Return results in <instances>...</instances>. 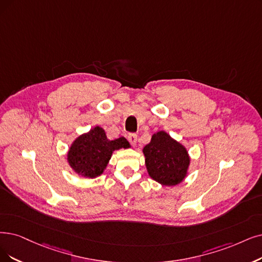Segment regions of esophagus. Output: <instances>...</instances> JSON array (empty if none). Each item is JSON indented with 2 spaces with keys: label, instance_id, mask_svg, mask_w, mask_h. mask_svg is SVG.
Masks as SVG:
<instances>
[{
  "label": "esophagus",
  "instance_id": "obj_1",
  "mask_svg": "<svg viewBox=\"0 0 262 262\" xmlns=\"http://www.w3.org/2000/svg\"><path fill=\"white\" fill-rule=\"evenodd\" d=\"M128 141L130 142V144L132 146H135L137 145V142H138V135L134 134V133H131L128 135Z\"/></svg>",
  "mask_w": 262,
  "mask_h": 262
}]
</instances>
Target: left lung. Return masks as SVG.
<instances>
[{"label":"left lung","mask_w":262,"mask_h":262,"mask_svg":"<svg viewBox=\"0 0 262 262\" xmlns=\"http://www.w3.org/2000/svg\"><path fill=\"white\" fill-rule=\"evenodd\" d=\"M146 169L149 176L163 186H175L184 181L190 164L185 146L172 139L164 131L151 137L143 148Z\"/></svg>","instance_id":"8db88e82"}]
</instances>
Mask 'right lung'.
I'll list each match as a JSON object with an SVG mask.
<instances>
[{
  "mask_svg": "<svg viewBox=\"0 0 262 262\" xmlns=\"http://www.w3.org/2000/svg\"><path fill=\"white\" fill-rule=\"evenodd\" d=\"M129 147V142L123 137L110 141L105 131L95 127L73 142L68 152V162L78 175L95 179L105 170L114 150Z\"/></svg>",
  "mask_w": 262,
  "mask_h": 262,
  "instance_id": "right-lung-1",
  "label": "right lung"
}]
</instances>
